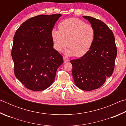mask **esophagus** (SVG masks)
Returning a JSON list of instances; mask_svg holds the SVG:
<instances>
[{"mask_svg":"<svg viewBox=\"0 0 126 126\" xmlns=\"http://www.w3.org/2000/svg\"><path fill=\"white\" fill-rule=\"evenodd\" d=\"M63 59H64V63L67 62L69 61V60H68V59L65 57H63Z\"/></svg>","mask_w":126,"mask_h":126,"instance_id":"esophagus-1","label":"esophagus"}]
</instances>
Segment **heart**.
<instances>
[{"label":"heart","instance_id":"heart-1","mask_svg":"<svg viewBox=\"0 0 126 126\" xmlns=\"http://www.w3.org/2000/svg\"><path fill=\"white\" fill-rule=\"evenodd\" d=\"M53 29L52 38L54 48L61 52L66 46V54L77 57L83 56L90 50L95 38V30L91 24L76 18H68Z\"/></svg>","mask_w":126,"mask_h":126}]
</instances>
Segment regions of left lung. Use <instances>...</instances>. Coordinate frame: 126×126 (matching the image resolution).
Returning a JSON list of instances; mask_svg holds the SVG:
<instances>
[{"instance_id":"1","label":"left lung","mask_w":126,"mask_h":126,"mask_svg":"<svg viewBox=\"0 0 126 126\" xmlns=\"http://www.w3.org/2000/svg\"><path fill=\"white\" fill-rule=\"evenodd\" d=\"M95 30L93 44L88 52L80 58L71 61L75 84L84 91L99 88L113 72L117 47L112 31L102 21L83 16Z\"/></svg>"}]
</instances>
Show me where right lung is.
Masks as SVG:
<instances>
[{
    "mask_svg": "<svg viewBox=\"0 0 126 126\" xmlns=\"http://www.w3.org/2000/svg\"><path fill=\"white\" fill-rule=\"evenodd\" d=\"M61 14L39 15L25 21L14 36V74L30 90L43 91L54 82L62 55L53 48L52 32Z\"/></svg>",
    "mask_w": 126,
    "mask_h": 126,
    "instance_id": "add662e5",
    "label": "right lung"
}]
</instances>
